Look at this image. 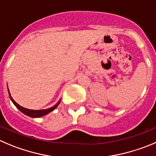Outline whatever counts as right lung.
<instances>
[{"label":"right lung","mask_w":156,"mask_h":156,"mask_svg":"<svg viewBox=\"0 0 156 156\" xmlns=\"http://www.w3.org/2000/svg\"><path fill=\"white\" fill-rule=\"evenodd\" d=\"M8 93H9L10 98H11V100L12 101V102L14 103V105L17 107V108L18 109V110H20V111H21L22 113H24V115H26L29 116V117H31V118L42 117V116L48 114L49 112H52L53 110H55V109L58 107V105L60 104V101H61V100H60V101H58V102L55 105H54L53 107H51V108H48V109H41V110H31V109L25 108H23L22 106L19 105L17 104L16 101H14V100L12 98L11 94H10V91H9V89H8Z\"/></svg>","instance_id":"obj_1"}]
</instances>
